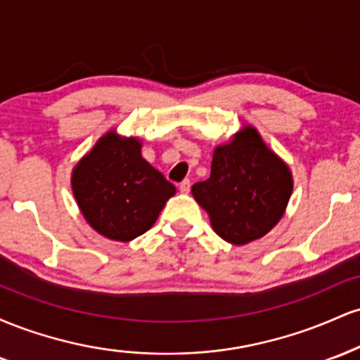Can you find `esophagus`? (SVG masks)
I'll return each instance as SVG.
<instances>
[{
  "mask_svg": "<svg viewBox=\"0 0 360 360\" xmlns=\"http://www.w3.org/2000/svg\"><path fill=\"white\" fill-rule=\"evenodd\" d=\"M189 189H191V183H189V179H184L183 183L179 184V191L184 193V194H188Z\"/></svg>",
  "mask_w": 360,
  "mask_h": 360,
  "instance_id": "34e87169",
  "label": "esophagus"
}]
</instances>
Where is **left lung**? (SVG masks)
Listing matches in <instances>:
<instances>
[{"mask_svg":"<svg viewBox=\"0 0 360 360\" xmlns=\"http://www.w3.org/2000/svg\"><path fill=\"white\" fill-rule=\"evenodd\" d=\"M191 191L217 235L243 245L278 225L291 198L292 176L259 131L243 127L232 142L214 148L212 174Z\"/></svg>","mask_w":360,"mask_h":360,"instance_id":"left-lung-1","label":"left lung"}]
</instances>
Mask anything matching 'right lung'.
<instances>
[{
	"mask_svg": "<svg viewBox=\"0 0 360 360\" xmlns=\"http://www.w3.org/2000/svg\"><path fill=\"white\" fill-rule=\"evenodd\" d=\"M140 148L139 139L111 130L72 171V193L82 217L110 240L130 242L146 233L176 193Z\"/></svg>",
	"mask_w": 360,
	"mask_h": 360,
	"instance_id": "right-lung-1",
	"label": "right lung"
}]
</instances>
